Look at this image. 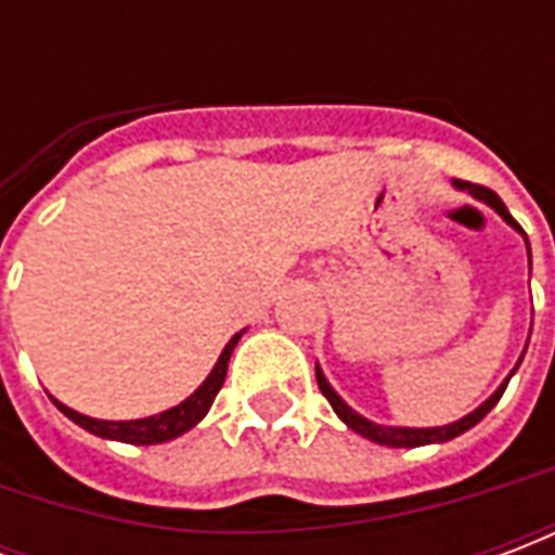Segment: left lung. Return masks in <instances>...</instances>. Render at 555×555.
I'll return each mask as SVG.
<instances>
[{"label": "left lung", "mask_w": 555, "mask_h": 555, "mask_svg": "<svg viewBox=\"0 0 555 555\" xmlns=\"http://www.w3.org/2000/svg\"><path fill=\"white\" fill-rule=\"evenodd\" d=\"M454 186L457 190H466V193L473 195V198H478V202H485L488 207H493L496 214H500L508 225H512L514 231H520L526 241V231L517 225V219L508 214V207L502 205V198L493 190H488V186H478V183H469V181H454ZM526 249H529V241H526ZM532 258V255H529ZM532 264V261H529ZM520 365V362H517ZM517 372V369H514ZM512 372V374H514ZM512 374L502 380V386L493 392V396L485 401V404H478L473 413H466L464 418H457V422H452V425H442V428H389V425H377V422H372V418L360 416L357 410L348 408L341 398H338V392L333 389V386L326 384L324 372H321V365H314V377H318V389L324 392V398L333 404V410H336V416L348 425L350 430H357V434H362L365 440L372 442H380V446H392V449H413V446H428V442H446V440H454L457 434H464V430H469L473 425H478L481 418L488 416L490 410L496 408V401L502 398V392H505V386H508V380H512Z\"/></svg>", "instance_id": "left-lung-1"}]
</instances>
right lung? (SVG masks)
<instances>
[{
  "label": "right lung",
  "mask_w": 555,
  "mask_h": 555,
  "mask_svg": "<svg viewBox=\"0 0 555 555\" xmlns=\"http://www.w3.org/2000/svg\"><path fill=\"white\" fill-rule=\"evenodd\" d=\"M237 341H241V333L237 336H231V341L225 345V350L219 353L217 365H214V372L207 374L205 384L195 389L193 396L181 401L178 408L163 410L157 416H147V418H130V422H106V418H91L82 416L77 410L65 408L62 401H55L53 404L62 413H65L70 422H77L79 428H86L94 437H103V440H118V442H130V446H157V442H169L175 437H181L190 428H195L202 418L207 416V410L214 404V398L225 384V372H229V360H231V350L237 348Z\"/></svg>",
  "instance_id": "1"
}]
</instances>
